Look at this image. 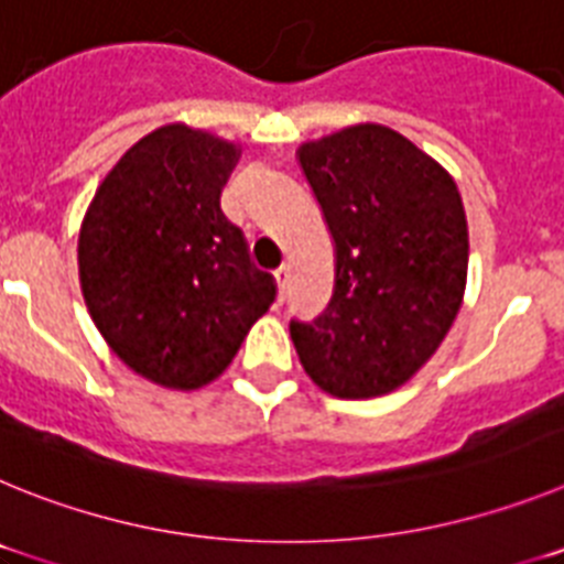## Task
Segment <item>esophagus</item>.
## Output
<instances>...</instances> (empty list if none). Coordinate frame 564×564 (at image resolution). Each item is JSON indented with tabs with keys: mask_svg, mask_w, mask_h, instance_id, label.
<instances>
[{
	"mask_svg": "<svg viewBox=\"0 0 564 564\" xmlns=\"http://www.w3.org/2000/svg\"><path fill=\"white\" fill-rule=\"evenodd\" d=\"M288 276H291V271H288L285 265L279 268L276 273H273V282H276V291H279V299L285 296V288H288Z\"/></svg>",
	"mask_w": 564,
	"mask_h": 564,
	"instance_id": "34e87169",
	"label": "esophagus"
}]
</instances>
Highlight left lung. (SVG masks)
<instances>
[{"instance_id": "left-lung-1", "label": "left lung", "mask_w": 564, "mask_h": 564, "mask_svg": "<svg viewBox=\"0 0 564 564\" xmlns=\"http://www.w3.org/2000/svg\"><path fill=\"white\" fill-rule=\"evenodd\" d=\"M333 239L327 311L291 322L299 361L333 398H378L435 356L463 305L468 226L457 183L410 138L352 123L296 149Z\"/></svg>"}]
</instances>
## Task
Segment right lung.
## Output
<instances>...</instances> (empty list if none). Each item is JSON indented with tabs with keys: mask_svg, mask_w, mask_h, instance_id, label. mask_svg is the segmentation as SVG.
Segmentation results:
<instances>
[{
	"mask_svg": "<svg viewBox=\"0 0 564 564\" xmlns=\"http://www.w3.org/2000/svg\"><path fill=\"white\" fill-rule=\"evenodd\" d=\"M242 147L188 123L152 129L98 186L78 231V279L109 350L163 390L226 372L276 296L220 208Z\"/></svg>",
	"mask_w": 564,
	"mask_h": 564,
	"instance_id": "right-lung-1",
	"label": "right lung"
}]
</instances>
